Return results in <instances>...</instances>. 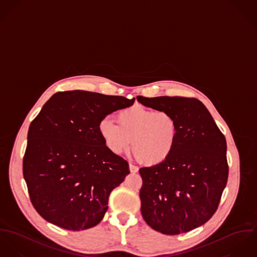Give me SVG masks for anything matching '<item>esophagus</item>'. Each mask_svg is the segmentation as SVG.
I'll return each mask as SVG.
<instances>
[{
  "mask_svg": "<svg viewBox=\"0 0 257 257\" xmlns=\"http://www.w3.org/2000/svg\"><path fill=\"white\" fill-rule=\"evenodd\" d=\"M129 170H130V171H131L132 173H136V172L139 171L138 167H136V166H134V165H132V164L129 165Z\"/></svg>",
  "mask_w": 257,
  "mask_h": 257,
  "instance_id": "esophagus-1",
  "label": "esophagus"
}]
</instances>
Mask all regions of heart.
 <instances>
[{
    "instance_id": "obj_1",
    "label": "heart",
    "mask_w": 257,
    "mask_h": 257,
    "mask_svg": "<svg viewBox=\"0 0 257 257\" xmlns=\"http://www.w3.org/2000/svg\"><path fill=\"white\" fill-rule=\"evenodd\" d=\"M117 122L103 118L98 124V133L112 154L128 151L131 144L136 158L149 166L162 164L171 157L178 126L170 112L134 104L118 112Z\"/></svg>"
}]
</instances>
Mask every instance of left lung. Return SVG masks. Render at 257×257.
Wrapping results in <instances>:
<instances>
[{
  "instance_id": "8db88e82",
  "label": "left lung",
  "mask_w": 257,
  "mask_h": 257,
  "mask_svg": "<svg viewBox=\"0 0 257 257\" xmlns=\"http://www.w3.org/2000/svg\"><path fill=\"white\" fill-rule=\"evenodd\" d=\"M137 100L170 112L178 126L171 157L139 171L143 218L151 228L170 235L198 228L215 214L227 184L226 138L196 98L139 95Z\"/></svg>"
}]
</instances>
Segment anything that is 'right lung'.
Segmentation results:
<instances>
[{
  "instance_id": "right-lung-1",
  "label": "right lung",
  "mask_w": 257,
  "mask_h": 257,
  "mask_svg": "<svg viewBox=\"0 0 257 257\" xmlns=\"http://www.w3.org/2000/svg\"><path fill=\"white\" fill-rule=\"evenodd\" d=\"M134 101L69 90L53 94L43 105L29 126L23 171L30 201L44 220L83 230L103 219L111 191L130 171L105 147L98 124Z\"/></svg>"
}]
</instances>
